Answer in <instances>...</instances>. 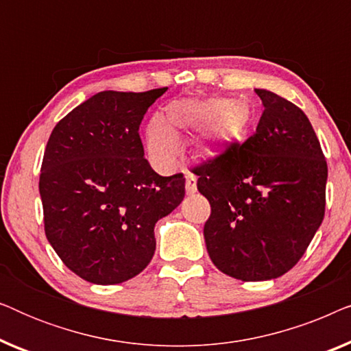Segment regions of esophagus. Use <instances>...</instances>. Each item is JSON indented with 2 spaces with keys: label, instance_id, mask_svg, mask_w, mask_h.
Instances as JSON below:
<instances>
[{
  "label": "esophagus",
  "instance_id": "esophagus-1",
  "mask_svg": "<svg viewBox=\"0 0 351 351\" xmlns=\"http://www.w3.org/2000/svg\"><path fill=\"white\" fill-rule=\"evenodd\" d=\"M185 190L189 195H193L196 191V177L193 174L185 176Z\"/></svg>",
  "mask_w": 351,
  "mask_h": 351
}]
</instances>
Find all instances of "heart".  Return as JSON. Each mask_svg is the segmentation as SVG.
Here are the masks:
<instances>
[{"instance_id": "b5f03b06", "label": "heart", "mask_w": 351, "mask_h": 351, "mask_svg": "<svg viewBox=\"0 0 351 351\" xmlns=\"http://www.w3.org/2000/svg\"><path fill=\"white\" fill-rule=\"evenodd\" d=\"M251 112L241 100L177 99L166 105L161 119H152L147 128V150L161 167L174 165L179 142L174 134L201 131V148H215L237 141L246 131Z\"/></svg>"}]
</instances>
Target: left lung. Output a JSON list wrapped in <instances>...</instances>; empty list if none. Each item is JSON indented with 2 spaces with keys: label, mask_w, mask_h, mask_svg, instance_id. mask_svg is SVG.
I'll list each match as a JSON object with an SVG mask.
<instances>
[{
  "label": "left lung",
  "mask_w": 351,
  "mask_h": 351,
  "mask_svg": "<svg viewBox=\"0 0 351 351\" xmlns=\"http://www.w3.org/2000/svg\"><path fill=\"white\" fill-rule=\"evenodd\" d=\"M263 112L256 132L193 167L210 215V261L241 281L273 280L304 256L324 219L328 162L306 114L256 89Z\"/></svg>",
  "instance_id": "1"
}]
</instances>
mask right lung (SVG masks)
<instances>
[{
	"label": "right lung",
	"instance_id": "right-lung-1",
	"mask_svg": "<svg viewBox=\"0 0 351 351\" xmlns=\"http://www.w3.org/2000/svg\"><path fill=\"white\" fill-rule=\"evenodd\" d=\"M166 90L95 94L47 141L40 174L46 238L75 275L94 285L138 275L155 254V223L185 196L184 174H156L138 134Z\"/></svg>",
	"mask_w": 351,
	"mask_h": 351
}]
</instances>
